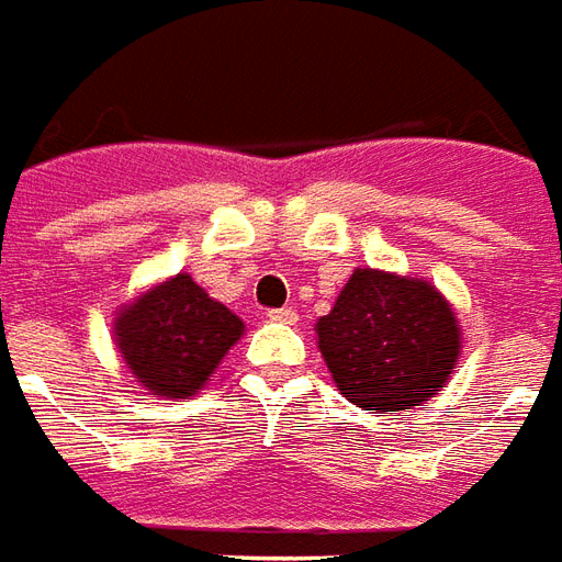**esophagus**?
Returning a JSON list of instances; mask_svg holds the SVG:
<instances>
[{
  "mask_svg": "<svg viewBox=\"0 0 562 562\" xmlns=\"http://www.w3.org/2000/svg\"><path fill=\"white\" fill-rule=\"evenodd\" d=\"M269 321H274V324H296V312L293 308H272Z\"/></svg>",
  "mask_w": 562,
  "mask_h": 562,
  "instance_id": "esophagus-1",
  "label": "esophagus"
}]
</instances>
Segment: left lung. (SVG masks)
I'll use <instances>...</instances> for the list:
<instances>
[{"label":"left lung","mask_w":562,"mask_h":562,"mask_svg":"<svg viewBox=\"0 0 562 562\" xmlns=\"http://www.w3.org/2000/svg\"><path fill=\"white\" fill-rule=\"evenodd\" d=\"M314 329L336 387L369 415L427 402L460 360L451 302L408 274L353 269Z\"/></svg>","instance_id":"obj_1"}]
</instances>
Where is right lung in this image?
<instances>
[{"label":"right lung","instance_id":"add662e5","mask_svg":"<svg viewBox=\"0 0 562 562\" xmlns=\"http://www.w3.org/2000/svg\"><path fill=\"white\" fill-rule=\"evenodd\" d=\"M245 333L226 305L187 272L142 293L114 317V345L138 384L154 396L187 400L209 384Z\"/></svg>","mask_w":562,"mask_h":562}]
</instances>
